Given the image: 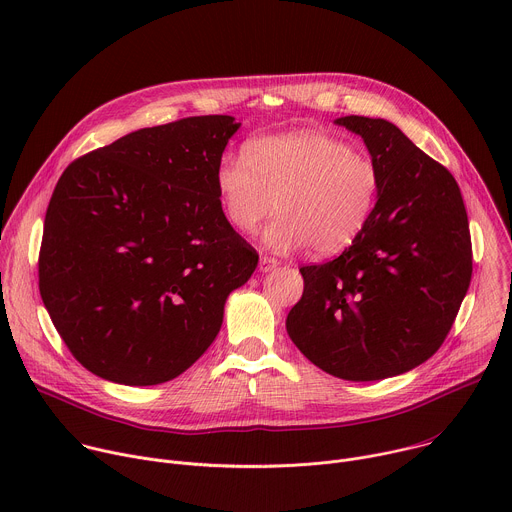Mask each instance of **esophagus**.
Listing matches in <instances>:
<instances>
[{"instance_id":"1","label":"esophagus","mask_w":512,"mask_h":512,"mask_svg":"<svg viewBox=\"0 0 512 512\" xmlns=\"http://www.w3.org/2000/svg\"><path fill=\"white\" fill-rule=\"evenodd\" d=\"M279 267V261L277 259H271V257H261L259 259V271L267 273V271H273Z\"/></svg>"}]
</instances>
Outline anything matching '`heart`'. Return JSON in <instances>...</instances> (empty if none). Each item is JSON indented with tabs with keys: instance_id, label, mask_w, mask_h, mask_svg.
Segmentation results:
<instances>
[{
	"instance_id": "b5f03b06",
	"label": "heart",
	"mask_w": 512,
	"mask_h": 512,
	"mask_svg": "<svg viewBox=\"0 0 512 512\" xmlns=\"http://www.w3.org/2000/svg\"><path fill=\"white\" fill-rule=\"evenodd\" d=\"M214 188L227 223L251 235L275 212L263 243L277 253L310 247L316 257L346 251L371 223L381 172L340 137L298 129L253 139L245 156L216 160Z\"/></svg>"
}]
</instances>
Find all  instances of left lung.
Masks as SVG:
<instances>
[{"instance_id":"1","label":"left lung","mask_w":512,"mask_h":512,"mask_svg":"<svg viewBox=\"0 0 512 512\" xmlns=\"http://www.w3.org/2000/svg\"><path fill=\"white\" fill-rule=\"evenodd\" d=\"M334 123L362 137L381 192L340 257L300 269L304 294L285 328L328 375L381 381L419 367L446 340L472 277L468 214L454 176L397 125L358 115Z\"/></svg>"}]
</instances>
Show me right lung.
Masks as SVG:
<instances>
[{"label": "right lung", "instance_id": "right-lung-1", "mask_svg": "<svg viewBox=\"0 0 512 512\" xmlns=\"http://www.w3.org/2000/svg\"><path fill=\"white\" fill-rule=\"evenodd\" d=\"M239 127L231 115L143 127L60 176L40 294L93 375L129 387L172 381L221 330L229 294L259 261L214 188L216 160Z\"/></svg>", "mask_w": 512, "mask_h": 512}]
</instances>
